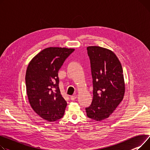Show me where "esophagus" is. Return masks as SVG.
I'll list each match as a JSON object with an SVG mask.
<instances>
[{"label": "esophagus", "mask_w": 150, "mask_h": 150, "mask_svg": "<svg viewBox=\"0 0 150 150\" xmlns=\"http://www.w3.org/2000/svg\"><path fill=\"white\" fill-rule=\"evenodd\" d=\"M76 98H77V95H74L71 97V99L72 101H75Z\"/></svg>", "instance_id": "34e87169"}]
</instances>
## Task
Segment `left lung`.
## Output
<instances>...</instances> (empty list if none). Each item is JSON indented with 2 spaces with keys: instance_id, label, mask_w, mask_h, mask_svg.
Here are the masks:
<instances>
[{
  "instance_id": "1",
  "label": "left lung",
  "mask_w": 150,
  "mask_h": 150,
  "mask_svg": "<svg viewBox=\"0 0 150 150\" xmlns=\"http://www.w3.org/2000/svg\"><path fill=\"white\" fill-rule=\"evenodd\" d=\"M93 79V100L86 108L88 117L100 121L111 115L124 98L125 83L121 64L112 51L88 46Z\"/></svg>"
}]
</instances>
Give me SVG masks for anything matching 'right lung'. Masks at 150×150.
Listing matches in <instances>:
<instances>
[{"label": "right lung", "mask_w": 150, "mask_h": 150, "mask_svg": "<svg viewBox=\"0 0 150 150\" xmlns=\"http://www.w3.org/2000/svg\"><path fill=\"white\" fill-rule=\"evenodd\" d=\"M74 50L47 47L28 64L25 83L29 104L38 115L47 121H57L64 115L67 102L59 91L58 72Z\"/></svg>", "instance_id": "obj_1"}]
</instances>
